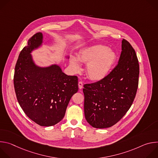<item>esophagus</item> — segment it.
<instances>
[{"instance_id":"1","label":"esophagus","mask_w":158,"mask_h":158,"mask_svg":"<svg viewBox=\"0 0 158 158\" xmlns=\"http://www.w3.org/2000/svg\"><path fill=\"white\" fill-rule=\"evenodd\" d=\"M78 86H79V89H81L83 87V83L82 81H79L78 83Z\"/></svg>"}]
</instances>
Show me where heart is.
<instances>
[{"label":"heart","instance_id":"heart-1","mask_svg":"<svg viewBox=\"0 0 158 158\" xmlns=\"http://www.w3.org/2000/svg\"><path fill=\"white\" fill-rule=\"evenodd\" d=\"M116 60V54L113 51L104 45L96 44L81 51L78 59L71 56L69 64L74 73H79L81 71L79 61L86 64L87 77L93 81H99L107 76Z\"/></svg>","mask_w":158,"mask_h":158}]
</instances>
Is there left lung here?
I'll return each mask as SVG.
<instances>
[{"instance_id":"1","label":"left lung","mask_w":158,"mask_h":158,"mask_svg":"<svg viewBox=\"0 0 158 158\" xmlns=\"http://www.w3.org/2000/svg\"><path fill=\"white\" fill-rule=\"evenodd\" d=\"M118 64L103 79L84 85V115L96 128L116 124L126 114L136 96L139 65L134 49L125 39Z\"/></svg>"}]
</instances>
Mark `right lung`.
Here are the masks:
<instances>
[{
	"label": "right lung",
	"instance_id": "right-lung-1",
	"mask_svg": "<svg viewBox=\"0 0 158 158\" xmlns=\"http://www.w3.org/2000/svg\"><path fill=\"white\" fill-rule=\"evenodd\" d=\"M42 39V34L36 33L20 52L14 85L27 116L41 126H52L64 117L71 97L78 91V79L64 74L57 64L46 67L35 64L31 53L41 46Z\"/></svg>",
	"mask_w": 158,
	"mask_h": 158
}]
</instances>
